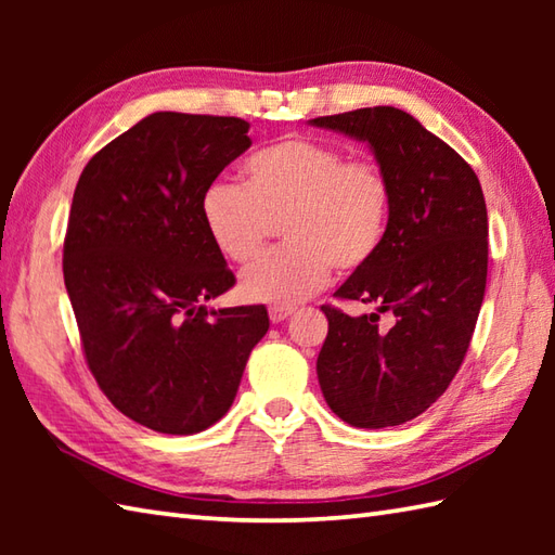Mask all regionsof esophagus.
I'll return each mask as SVG.
<instances>
[{
	"instance_id": "obj_1",
	"label": "esophagus",
	"mask_w": 555,
	"mask_h": 555,
	"mask_svg": "<svg viewBox=\"0 0 555 555\" xmlns=\"http://www.w3.org/2000/svg\"><path fill=\"white\" fill-rule=\"evenodd\" d=\"M291 314H293V308H281V305H274V308H269V320L274 322V324L288 320Z\"/></svg>"
}]
</instances>
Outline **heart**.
<instances>
[{
	"label": "heart",
	"mask_w": 555,
	"mask_h": 555,
	"mask_svg": "<svg viewBox=\"0 0 555 555\" xmlns=\"http://www.w3.org/2000/svg\"><path fill=\"white\" fill-rule=\"evenodd\" d=\"M243 179V185H207L199 219L223 257L247 264L262 253L271 219L284 217L288 245L245 271L247 300L296 305L322 291L334 267L358 271L384 243L393 191L372 159H348L310 138H284L247 157Z\"/></svg>",
	"instance_id": "heart-1"
}]
</instances>
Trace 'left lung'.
<instances>
[{
	"label": "left lung",
	"mask_w": 555,
	"mask_h": 555,
	"mask_svg": "<svg viewBox=\"0 0 555 555\" xmlns=\"http://www.w3.org/2000/svg\"><path fill=\"white\" fill-rule=\"evenodd\" d=\"M310 124L367 143L391 181L382 247L336 291L374 312L322 305L328 334L317 376L344 422L396 427L436 403L473 340L489 262L485 193L473 167L403 109L364 107Z\"/></svg>",
	"instance_id": "1"
}]
</instances>
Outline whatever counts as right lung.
<instances>
[{
	"mask_svg": "<svg viewBox=\"0 0 555 555\" xmlns=\"http://www.w3.org/2000/svg\"><path fill=\"white\" fill-rule=\"evenodd\" d=\"M235 116L155 112L82 169L64 241V284L82 352L126 417L197 434L227 415L264 305L209 310L235 276L199 197L253 145Z\"/></svg>",
	"mask_w": 555,
	"mask_h": 555,
	"instance_id": "add662e5",
	"label": "right lung"
}]
</instances>
